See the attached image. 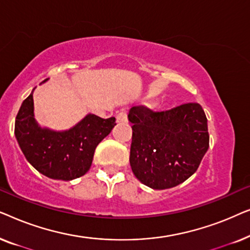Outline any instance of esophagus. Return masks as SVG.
Returning a JSON list of instances; mask_svg holds the SVG:
<instances>
[{
  "label": "esophagus",
  "mask_w": 250,
  "mask_h": 250,
  "mask_svg": "<svg viewBox=\"0 0 250 250\" xmlns=\"http://www.w3.org/2000/svg\"><path fill=\"white\" fill-rule=\"evenodd\" d=\"M116 119H117L118 123H126L127 122V112L126 111L118 112L117 116H116Z\"/></svg>",
  "instance_id": "34e87169"
}]
</instances>
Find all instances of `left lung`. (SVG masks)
I'll list each match as a JSON object with an SVG mask.
<instances>
[{
	"label": "left lung",
	"mask_w": 250,
	"mask_h": 250,
	"mask_svg": "<svg viewBox=\"0 0 250 250\" xmlns=\"http://www.w3.org/2000/svg\"><path fill=\"white\" fill-rule=\"evenodd\" d=\"M129 164L136 179L155 190L169 189L198 169L209 146L207 118L199 104L166 111L132 107Z\"/></svg>",
	"instance_id": "1"
}]
</instances>
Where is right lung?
Segmentation results:
<instances>
[{
  "mask_svg": "<svg viewBox=\"0 0 250 250\" xmlns=\"http://www.w3.org/2000/svg\"><path fill=\"white\" fill-rule=\"evenodd\" d=\"M115 122V117L104 119L88 114L67 131L42 128L34 118L32 93L19 109L15 134L34 168L50 179L70 181L90 169L95 148L111 132Z\"/></svg>",
  "mask_w": 250,
  "mask_h": 250,
  "instance_id": "1",
  "label": "right lung"
}]
</instances>
